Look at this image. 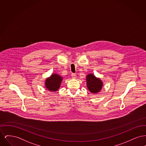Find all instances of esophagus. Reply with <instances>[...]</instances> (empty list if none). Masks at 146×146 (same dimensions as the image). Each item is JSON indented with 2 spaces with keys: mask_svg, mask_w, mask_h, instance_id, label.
<instances>
[{
  "mask_svg": "<svg viewBox=\"0 0 146 146\" xmlns=\"http://www.w3.org/2000/svg\"><path fill=\"white\" fill-rule=\"evenodd\" d=\"M71 76H72V78H73V79H76V74H74V73H72V74H71Z\"/></svg>",
  "mask_w": 146,
  "mask_h": 146,
  "instance_id": "1",
  "label": "esophagus"
}]
</instances>
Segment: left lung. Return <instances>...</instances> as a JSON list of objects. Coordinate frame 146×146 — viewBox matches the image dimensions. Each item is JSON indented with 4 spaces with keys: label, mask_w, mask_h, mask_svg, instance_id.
<instances>
[{
    "label": "left lung",
    "mask_w": 146,
    "mask_h": 146,
    "mask_svg": "<svg viewBox=\"0 0 146 146\" xmlns=\"http://www.w3.org/2000/svg\"><path fill=\"white\" fill-rule=\"evenodd\" d=\"M86 79L87 88L92 94H97L102 90L103 82L100 78L89 73L86 76Z\"/></svg>",
    "instance_id": "obj_1"
}]
</instances>
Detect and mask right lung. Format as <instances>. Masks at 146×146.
<instances>
[{
    "label": "right lung",
    "instance_id": "add662e5",
    "mask_svg": "<svg viewBox=\"0 0 146 146\" xmlns=\"http://www.w3.org/2000/svg\"><path fill=\"white\" fill-rule=\"evenodd\" d=\"M63 78L57 73H53L51 76L46 78L45 87L48 91L55 92L60 88Z\"/></svg>",
    "mask_w": 146,
    "mask_h": 146
}]
</instances>
